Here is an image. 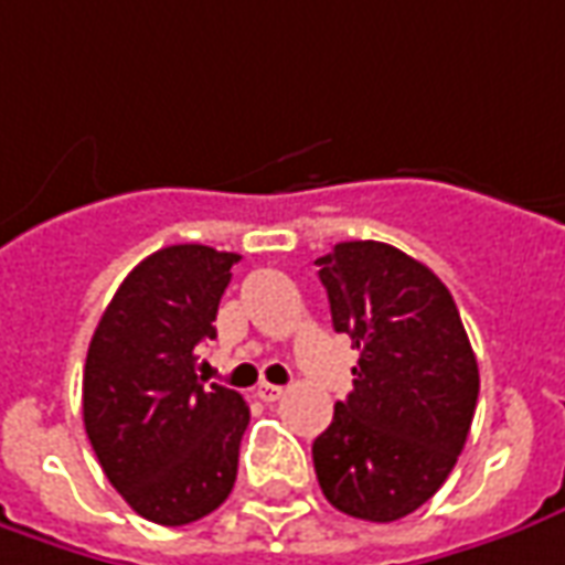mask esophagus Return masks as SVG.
Wrapping results in <instances>:
<instances>
[{"label":"esophagus","mask_w":565,"mask_h":565,"mask_svg":"<svg viewBox=\"0 0 565 565\" xmlns=\"http://www.w3.org/2000/svg\"><path fill=\"white\" fill-rule=\"evenodd\" d=\"M256 395L263 398V402H278L284 395V386H275V383H259L256 386Z\"/></svg>","instance_id":"1"}]
</instances>
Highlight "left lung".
Instances as JSON below:
<instances>
[{
  "label": "left lung",
  "instance_id": "obj_1",
  "mask_svg": "<svg viewBox=\"0 0 565 565\" xmlns=\"http://www.w3.org/2000/svg\"><path fill=\"white\" fill-rule=\"evenodd\" d=\"M333 331L359 349L352 393L312 443L333 508L393 523L439 492L463 451L479 367L458 306L433 271L380 241H343L315 259Z\"/></svg>",
  "mask_w": 565,
  "mask_h": 565
}]
</instances>
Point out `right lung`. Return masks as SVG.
I'll use <instances>...</instances> for the list:
<instances>
[{
    "instance_id": "1",
    "label": "right lung",
    "mask_w": 565,
    "mask_h": 565,
    "mask_svg": "<svg viewBox=\"0 0 565 565\" xmlns=\"http://www.w3.org/2000/svg\"><path fill=\"white\" fill-rule=\"evenodd\" d=\"M237 253L175 244L141 259L107 302L83 371V420L102 470L138 516L201 520L232 494L250 408L198 374Z\"/></svg>"
}]
</instances>
